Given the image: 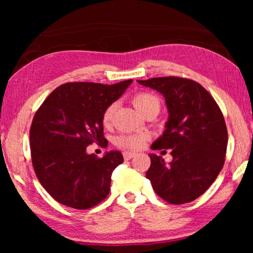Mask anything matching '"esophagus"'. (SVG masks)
<instances>
[{
    "label": "esophagus",
    "mask_w": 253,
    "mask_h": 253,
    "mask_svg": "<svg viewBox=\"0 0 253 253\" xmlns=\"http://www.w3.org/2000/svg\"><path fill=\"white\" fill-rule=\"evenodd\" d=\"M123 155H124V158L128 161V160H130V158H132L134 156H136V153L135 152H124Z\"/></svg>",
    "instance_id": "obj_1"
}]
</instances>
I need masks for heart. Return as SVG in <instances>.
Here are the masks:
<instances>
[{
  "instance_id": "obj_1",
  "label": "heart",
  "mask_w": 253,
  "mask_h": 253,
  "mask_svg": "<svg viewBox=\"0 0 253 253\" xmlns=\"http://www.w3.org/2000/svg\"><path fill=\"white\" fill-rule=\"evenodd\" d=\"M132 104H134L135 108L143 115L145 111L154 106L160 107V99L156 96L152 95V93L139 92L132 98ZM115 108H116V105L110 104L105 109L104 114H102V124H104V126H110L114 118ZM144 140L145 136L143 135H121L116 138V144L122 148L138 149L143 146Z\"/></svg>"
}]
</instances>
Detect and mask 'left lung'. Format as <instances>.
Here are the masks:
<instances>
[{
	"mask_svg": "<svg viewBox=\"0 0 253 253\" xmlns=\"http://www.w3.org/2000/svg\"><path fill=\"white\" fill-rule=\"evenodd\" d=\"M137 83L165 98L169 118L152 149H172L173 161L149 154L146 177L158 196L170 204L192 202L215 181L223 168L228 131L219 106L200 84L178 77Z\"/></svg>",
	"mask_w": 253,
	"mask_h": 253,
	"instance_id": "1",
	"label": "left lung"
}]
</instances>
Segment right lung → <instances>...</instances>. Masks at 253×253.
I'll return each mask as SVG.
<instances>
[{
	"label": "right lung",
	"instance_id": "right-lung-1",
	"mask_svg": "<svg viewBox=\"0 0 253 253\" xmlns=\"http://www.w3.org/2000/svg\"><path fill=\"white\" fill-rule=\"evenodd\" d=\"M131 83L61 84L34 115L30 129L33 169L57 202L85 210L107 198L111 174L124 157L119 151H109L98 158L87 153V146L97 143L107 147L102 114Z\"/></svg>",
	"mask_w": 253,
	"mask_h": 253
}]
</instances>
